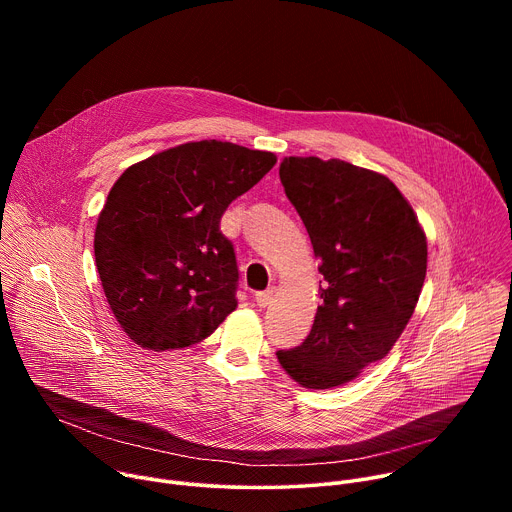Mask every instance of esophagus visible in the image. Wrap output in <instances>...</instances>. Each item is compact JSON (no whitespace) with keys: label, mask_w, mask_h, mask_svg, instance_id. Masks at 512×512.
<instances>
[{"label":"esophagus","mask_w":512,"mask_h":512,"mask_svg":"<svg viewBox=\"0 0 512 512\" xmlns=\"http://www.w3.org/2000/svg\"><path fill=\"white\" fill-rule=\"evenodd\" d=\"M271 300H273V291H271V289L259 291V294H255V304H257L259 308H267V306L271 304Z\"/></svg>","instance_id":"1"}]
</instances>
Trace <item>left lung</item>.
<instances>
[{
  "instance_id": "left-lung-1",
  "label": "left lung",
  "mask_w": 512,
  "mask_h": 512,
  "mask_svg": "<svg viewBox=\"0 0 512 512\" xmlns=\"http://www.w3.org/2000/svg\"><path fill=\"white\" fill-rule=\"evenodd\" d=\"M279 178L306 225L324 287L308 338L277 350V360L302 387H340L385 358L413 316L427 269L425 233L383 174L291 156Z\"/></svg>"
}]
</instances>
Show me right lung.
I'll return each mask as SVG.
<instances>
[{
	"label": "right lung",
	"mask_w": 512,
	"mask_h": 512,
	"mask_svg": "<svg viewBox=\"0 0 512 512\" xmlns=\"http://www.w3.org/2000/svg\"><path fill=\"white\" fill-rule=\"evenodd\" d=\"M275 162L271 152L202 139L119 176L97 221L95 261L135 344L158 352L196 344L237 308V257L221 216Z\"/></svg>",
	"instance_id": "1"
}]
</instances>
